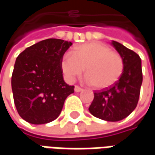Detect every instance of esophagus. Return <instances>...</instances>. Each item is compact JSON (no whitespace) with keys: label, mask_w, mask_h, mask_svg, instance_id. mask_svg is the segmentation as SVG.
Instances as JSON below:
<instances>
[{"label":"esophagus","mask_w":155,"mask_h":155,"mask_svg":"<svg viewBox=\"0 0 155 155\" xmlns=\"http://www.w3.org/2000/svg\"><path fill=\"white\" fill-rule=\"evenodd\" d=\"M83 91V89L80 87V86H78V85H75V86H74V91H75V92H81V91Z\"/></svg>","instance_id":"1"}]
</instances>
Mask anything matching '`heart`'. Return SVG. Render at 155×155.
Masks as SVG:
<instances>
[{
    "label": "heart",
    "instance_id": "b5f03b06",
    "mask_svg": "<svg viewBox=\"0 0 155 155\" xmlns=\"http://www.w3.org/2000/svg\"><path fill=\"white\" fill-rule=\"evenodd\" d=\"M61 69L69 81H74L84 69L85 80L98 89L110 86L120 78L124 62L120 54L101 42H90L74 46L65 54Z\"/></svg>",
    "mask_w": 155,
    "mask_h": 155
}]
</instances>
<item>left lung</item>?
Here are the masks:
<instances>
[{"label":"left lung","mask_w":155,"mask_h":155,"mask_svg":"<svg viewBox=\"0 0 155 155\" xmlns=\"http://www.w3.org/2000/svg\"><path fill=\"white\" fill-rule=\"evenodd\" d=\"M111 45L122 58L124 71L119 81L102 91H94L89 110L91 114L106 121H120L136 108L143 81L141 59L134 51L117 41Z\"/></svg>","instance_id":"8db88e82"}]
</instances>
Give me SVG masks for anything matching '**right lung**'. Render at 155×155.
I'll return each instance as SVG.
<instances>
[{"instance_id": "add662e5", "label": "right lung", "mask_w": 155, "mask_h": 155, "mask_svg": "<svg viewBox=\"0 0 155 155\" xmlns=\"http://www.w3.org/2000/svg\"><path fill=\"white\" fill-rule=\"evenodd\" d=\"M72 43L46 39L19 54L12 77L14 102L23 120L33 124L51 122L61 114L74 85L63 79L61 62Z\"/></svg>"}]
</instances>
